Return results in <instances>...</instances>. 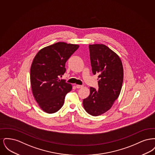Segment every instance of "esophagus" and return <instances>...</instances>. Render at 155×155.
Here are the masks:
<instances>
[{
  "label": "esophagus",
  "instance_id": "obj_1",
  "mask_svg": "<svg viewBox=\"0 0 155 155\" xmlns=\"http://www.w3.org/2000/svg\"><path fill=\"white\" fill-rule=\"evenodd\" d=\"M83 87H84L83 85H76V88H82Z\"/></svg>",
  "mask_w": 155,
  "mask_h": 155
}]
</instances>
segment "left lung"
Segmentation results:
<instances>
[{
  "instance_id": "1",
  "label": "left lung",
  "mask_w": 155,
  "mask_h": 155,
  "mask_svg": "<svg viewBox=\"0 0 155 155\" xmlns=\"http://www.w3.org/2000/svg\"><path fill=\"white\" fill-rule=\"evenodd\" d=\"M92 73L98 76V89L90 87L83 100L86 111L93 116L109 110L118 98L123 82V67L118 55L103 44L89 45Z\"/></svg>"
}]
</instances>
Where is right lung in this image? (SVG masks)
Listing matches in <instances>:
<instances>
[{
	"label": "right lung",
	"instance_id": "1",
	"mask_svg": "<svg viewBox=\"0 0 155 155\" xmlns=\"http://www.w3.org/2000/svg\"><path fill=\"white\" fill-rule=\"evenodd\" d=\"M79 48L78 45L58 42L38 52L30 70L33 95L42 110L54 113L63 106L72 86L59 77L66 72L67 60Z\"/></svg>",
	"mask_w": 155,
	"mask_h": 155
}]
</instances>
